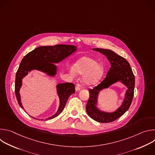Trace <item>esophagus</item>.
<instances>
[{
	"label": "esophagus",
	"mask_w": 155,
	"mask_h": 155,
	"mask_svg": "<svg viewBox=\"0 0 155 155\" xmlns=\"http://www.w3.org/2000/svg\"><path fill=\"white\" fill-rule=\"evenodd\" d=\"M75 90H76V91H78L80 90V86L79 84H77V86H75Z\"/></svg>",
	"instance_id": "34e87169"
}]
</instances>
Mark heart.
<instances>
[{
	"instance_id": "heart-1",
	"label": "heart",
	"mask_w": 155,
	"mask_h": 155,
	"mask_svg": "<svg viewBox=\"0 0 155 155\" xmlns=\"http://www.w3.org/2000/svg\"><path fill=\"white\" fill-rule=\"evenodd\" d=\"M75 70L77 72L84 74L83 82L87 84H93L97 83L102 78L104 74V68L101 64L88 57H83L77 61L75 65ZM71 72L74 74V69Z\"/></svg>"
}]
</instances>
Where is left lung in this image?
<instances>
[{
    "instance_id": "1",
    "label": "left lung",
    "mask_w": 155,
    "mask_h": 155,
    "mask_svg": "<svg viewBox=\"0 0 155 155\" xmlns=\"http://www.w3.org/2000/svg\"><path fill=\"white\" fill-rule=\"evenodd\" d=\"M93 50L104 54L110 61L111 68L104 80L93 89L89 90L90 98L86 106V112L90 118L97 122L110 123L121 117L129 109L134 97L135 77L129 63L124 58L110 50L94 48ZM118 81H121L128 87L122 106L113 113L101 111L95 107L98 92Z\"/></svg>"
}]
</instances>
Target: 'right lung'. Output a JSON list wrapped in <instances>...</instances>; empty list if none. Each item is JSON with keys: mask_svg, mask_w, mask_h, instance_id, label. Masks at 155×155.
Instances as JSON below:
<instances>
[{"mask_svg": "<svg viewBox=\"0 0 155 155\" xmlns=\"http://www.w3.org/2000/svg\"><path fill=\"white\" fill-rule=\"evenodd\" d=\"M74 45H56L54 46L39 47L28 53L22 59L16 74L15 91L19 106L23 108L21 102L19 90L22 85V79L29 72L37 69L50 76L56 74V66L53 63H58L75 51ZM75 85L72 83H59L57 85V92L60 100V105L57 112L45 120L58 117L64 110L69 96L75 93ZM34 119L35 118L32 117ZM38 120V119H37Z\"/></svg>", "mask_w": 155, "mask_h": 155, "instance_id": "add662e5", "label": "right lung"}]
</instances>
